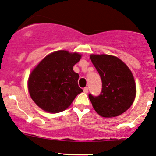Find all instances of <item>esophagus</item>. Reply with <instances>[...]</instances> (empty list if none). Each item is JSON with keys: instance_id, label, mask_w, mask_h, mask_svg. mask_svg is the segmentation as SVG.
I'll list each match as a JSON object with an SVG mask.
<instances>
[{"instance_id": "esophagus-1", "label": "esophagus", "mask_w": 156, "mask_h": 156, "mask_svg": "<svg viewBox=\"0 0 156 156\" xmlns=\"http://www.w3.org/2000/svg\"><path fill=\"white\" fill-rule=\"evenodd\" d=\"M83 92H84V93H88V92H89V90H88V88H87V87H85L84 89H83Z\"/></svg>"}]
</instances>
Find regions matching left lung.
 Wrapping results in <instances>:
<instances>
[{
    "label": "left lung",
    "instance_id": "obj_1",
    "mask_svg": "<svg viewBox=\"0 0 156 156\" xmlns=\"http://www.w3.org/2000/svg\"><path fill=\"white\" fill-rule=\"evenodd\" d=\"M90 58L102 81L101 95L97 97L89 95L94 109L107 119L124 113L133 104L136 95L131 70L116 56L91 54Z\"/></svg>",
    "mask_w": 156,
    "mask_h": 156
}]
</instances>
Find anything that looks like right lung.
<instances>
[{
    "label": "right lung",
    "mask_w": 156,
    "mask_h": 156,
    "mask_svg": "<svg viewBox=\"0 0 156 156\" xmlns=\"http://www.w3.org/2000/svg\"><path fill=\"white\" fill-rule=\"evenodd\" d=\"M81 54L58 50L49 53L35 66L29 75L28 90L38 107L49 113H58L71 105L83 92L78 87L79 75L73 66Z\"/></svg>",
    "instance_id": "right-lung-1"
}]
</instances>
